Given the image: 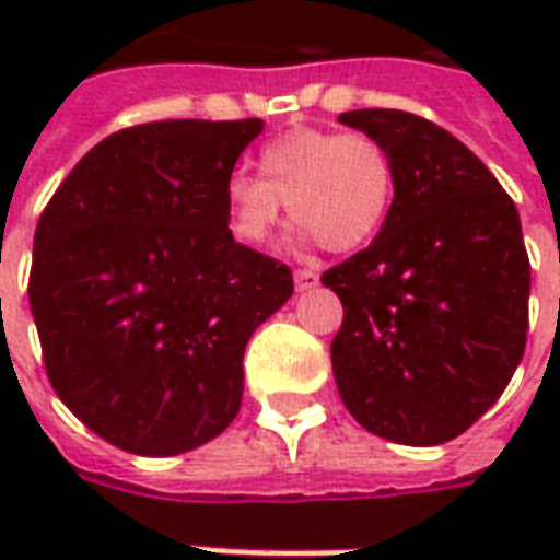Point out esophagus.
Segmentation results:
<instances>
[{"instance_id": "34e87169", "label": "esophagus", "mask_w": 560, "mask_h": 560, "mask_svg": "<svg viewBox=\"0 0 560 560\" xmlns=\"http://www.w3.org/2000/svg\"><path fill=\"white\" fill-rule=\"evenodd\" d=\"M293 281H296V291H312L317 281H320V276H317L315 269H296Z\"/></svg>"}]
</instances>
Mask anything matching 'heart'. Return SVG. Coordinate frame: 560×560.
<instances>
[{
    "label": "heart",
    "mask_w": 560,
    "mask_h": 560,
    "mask_svg": "<svg viewBox=\"0 0 560 560\" xmlns=\"http://www.w3.org/2000/svg\"><path fill=\"white\" fill-rule=\"evenodd\" d=\"M257 175L224 183V212L240 243L264 245L288 203L296 228L327 252H357L375 240L396 203V159L365 131L293 128L257 155Z\"/></svg>",
    "instance_id": "1"
}]
</instances>
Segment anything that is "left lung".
I'll return each instance as SVG.
<instances>
[{
    "label": "left lung",
    "mask_w": 560,
    "mask_h": 560,
    "mask_svg": "<svg viewBox=\"0 0 560 560\" xmlns=\"http://www.w3.org/2000/svg\"><path fill=\"white\" fill-rule=\"evenodd\" d=\"M339 122L384 140L396 203L375 243L324 272L345 320L332 375L377 438L434 446L480 420L525 353L530 264L516 203L450 131L405 110Z\"/></svg>",
    "instance_id": "obj_1"
}]
</instances>
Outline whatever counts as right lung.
Instances as JSON below:
<instances>
[{"instance_id":"obj_1","label":"right lung","mask_w":560,"mask_h":560,"mask_svg":"<svg viewBox=\"0 0 560 560\" xmlns=\"http://www.w3.org/2000/svg\"><path fill=\"white\" fill-rule=\"evenodd\" d=\"M264 119H164L92 147L35 228L30 308L56 396L138 456L219 438L291 269L233 240L224 183Z\"/></svg>"}]
</instances>
